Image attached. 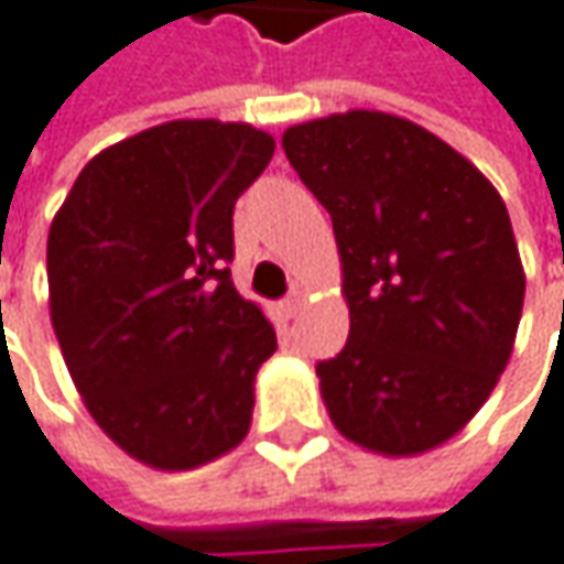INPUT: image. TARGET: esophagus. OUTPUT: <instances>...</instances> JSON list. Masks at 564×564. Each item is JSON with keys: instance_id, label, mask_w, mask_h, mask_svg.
I'll use <instances>...</instances> for the list:
<instances>
[{"instance_id": "1", "label": "esophagus", "mask_w": 564, "mask_h": 564, "mask_svg": "<svg viewBox=\"0 0 564 564\" xmlns=\"http://www.w3.org/2000/svg\"><path fill=\"white\" fill-rule=\"evenodd\" d=\"M303 306H306V293H303V290H293V293L281 303V308L286 312V318H296V315L303 312Z\"/></svg>"}]
</instances>
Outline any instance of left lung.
<instances>
[{
  "label": "left lung",
  "instance_id": "8db88e82",
  "mask_svg": "<svg viewBox=\"0 0 564 564\" xmlns=\"http://www.w3.org/2000/svg\"><path fill=\"white\" fill-rule=\"evenodd\" d=\"M344 261L350 337L315 362L334 426L381 454L448 442L505 372L524 268L505 202L423 126L350 110L283 132Z\"/></svg>",
  "mask_w": 564,
  "mask_h": 564
}]
</instances>
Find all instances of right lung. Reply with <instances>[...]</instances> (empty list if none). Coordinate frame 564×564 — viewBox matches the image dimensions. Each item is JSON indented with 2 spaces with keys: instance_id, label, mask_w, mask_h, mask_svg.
Listing matches in <instances>:
<instances>
[{
  "instance_id": "right-lung-1",
  "label": "right lung",
  "mask_w": 564,
  "mask_h": 564,
  "mask_svg": "<svg viewBox=\"0 0 564 564\" xmlns=\"http://www.w3.org/2000/svg\"><path fill=\"white\" fill-rule=\"evenodd\" d=\"M246 122L176 119L100 151L50 227V315L112 442L160 470L236 448L278 334L236 293V198L271 163Z\"/></svg>"
}]
</instances>
